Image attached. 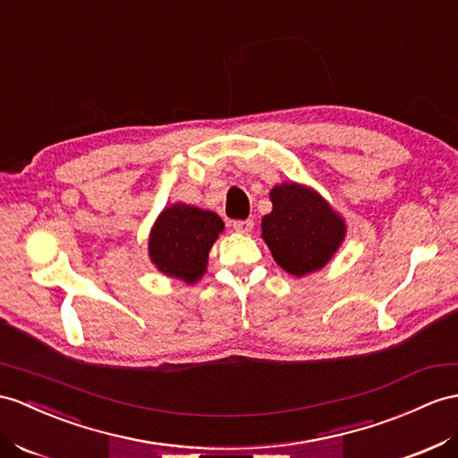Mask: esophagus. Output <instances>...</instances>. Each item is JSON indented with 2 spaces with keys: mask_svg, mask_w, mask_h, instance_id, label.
<instances>
[{
  "mask_svg": "<svg viewBox=\"0 0 458 458\" xmlns=\"http://www.w3.org/2000/svg\"><path fill=\"white\" fill-rule=\"evenodd\" d=\"M254 227L252 219H237L233 221V229H235L237 233H242V235H247V233H250Z\"/></svg>",
  "mask_w": 458,
  "mask_h": 458,
  "instance_id": "esophagus-1",
  "label": "esophagus"
}]
</instances>
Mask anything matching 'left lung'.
Returning a JSON list of instances; mask_svg holds the SVG:
<instances>
[{
	"label": "left lung",
	"mask_w": 458,
	"mask_h": 458,
	"mask_svg": "<svg viewBox=\"0 0 458 458\" xmlns=\"http://www.w3.org/2000/svg\"><path fill=\"white\" fill-rule=\"evenodd\" d=\"M272 211L262 217V239L285 272L320 270L344 241V221L317 192L292 184L274 186Z\"/></svg>",
	"instance_id": "1"
}]
</instances>
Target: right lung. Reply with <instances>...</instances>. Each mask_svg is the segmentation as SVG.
I'll return each instance as SVG.
<instances>
[{"instance_id": "add662e5", "label": "right lung", "mask_w": 458, "mask_h": 458, "mask_svg": "<svg viewBox=\"0 0 458 458\" xmlns=\"http://www.w3.org/2000/svg\"><path fill=\"white\" fill-rule=\"evenodd\" d=\"M221 231L223 221L214 211L169 206L151 231L149 256L166 276L194 284L206 272L208 252Z\"/></svg>"}]
</instances>
